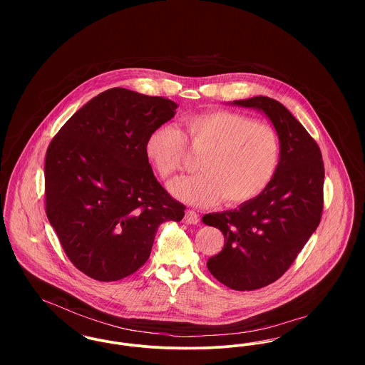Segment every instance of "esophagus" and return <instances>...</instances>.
Returning a JSON list of instances; mask_svg holds the SVG:
<instances>
[{"label":"esophagus","mask_w":365,"mask_h":365,"mask_svg":"<svg viewBox=\"0 0 365 365\" xmlns=\"http://www.w3.org/2000/svg\"><path fill=\"white\" fill-rule=\"evenodd\" d=\"M184 219H185V223H188V225H197L200 222L198 213L195 210H192V209H188L185 212V217Z\"/></svg>","instance_id":"34e87169"}]
</instances>
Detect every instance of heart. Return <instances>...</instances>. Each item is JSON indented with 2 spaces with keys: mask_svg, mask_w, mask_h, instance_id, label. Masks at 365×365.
<instances>
[{
  "mask_svg": "<svg viewBox=\"0 0 365 365\" xmlns=\"http://www.w3.org/2000/svg\"><path fill=\"white\" fill-rule=\"evenodd\" d=\"M185 133L171 123L155 129L146 153L163 181H173L187 167V142L202 153L200 174L178 181L173 192L192 205L247 202L274 178L279 160L275 130L253 118L230 110L201 112L184 119Z\"/></svg>",
  "mask_w": 365,
  "mask_h": 365,
  "instance_id": "heart-1",
  "label": "heart"
}]
</instances>
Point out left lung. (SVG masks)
Returning a JSON list of instances; mask_svg holds the SVG:
<instances>
[{"label":"left lung","instance_id":"left-lung-1","mask_svg":"<svg viewBox=\"0 0 365 365\" xmlns=\"http://www.w3.org/2000/svg\"><path fill=\"white\" fill-rule=\"evenodd\" d=\"M233 104L260 109L269 118L279 138V161L274 178L256 198L202 217L226 242L207 265L223 285L253 291L277 281L319 226L324 165L314 139L281 103L259 96Z\"/></svg>","mask_w":365,"mask_h":365}]
</instances>
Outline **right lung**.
<instances>
[{
	"label": "right lung",
	"instance_id": "obj_1",
	"mask_svg": "<svg viewBox=\"0 0 365 365\" xmlns=\"http://www.w3.org/2000/svg\"><path fill=\"white\" fill-rule=\"evenodd\" d=\"M175 109L168 98L115 87L80 108L48 148V219L68 260L97 281L138 271L158 226L184 217L146 153L149 135Z\"/></svg>",
	"mask_w": 365,
	"mask_h": 365
}]
</instances>
